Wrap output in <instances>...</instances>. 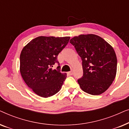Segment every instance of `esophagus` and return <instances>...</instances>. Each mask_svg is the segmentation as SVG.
Masks as SVG:
<instances>
[{"mask_svg": "<svg viewBox=\"0 0 129 129\" xmlns=\"http://www.w3.org/2000/svg\"><path fill=\"white\" fill-rule=\"evenodd\" d=\"M68 75H72L73 74V70H71V71L68 72Z\"/></svg>", "mask_w": 129, "mask_h": 129, "instance_id": "obj_1", "label": "esophagus"}]
</instances>
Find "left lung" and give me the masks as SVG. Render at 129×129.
Returning a JSON list of instances; mask_svg holds the SVG:
<instances>
[{
    "instance_id": "8db88e82",
    "label": "left lung",
    "mask_w": 129,
    "mask_h": 129,
    "mask_svg": "<svg viewBox=\"0 0 129 129\" xmlns=\"http://www.w3.org/2000/svg\"><path fill=\"white\" fill-rule=\"evenodd\" d=\"M82 60L83 75L77 80L82 90L99 95L112 84L117 72V57L112 46L93 34L80 35L70 40Z\"/></svg>"
}]
</instances>
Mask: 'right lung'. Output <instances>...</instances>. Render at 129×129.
Segmentation results:
<instances>
[{
  "label": "right lung",
  "instance_id": "add662e5",
  "mask_svg": "<svg viewBox=\"0 0 129 129\" xmlns=\"http://www.w3.org/2000/svg\"><path fill=\"white\" fill-rule=\"evenodd\" d=\"M70 37L39 36L22 49L20 72L28 87L38 96L48 98L61 89L67 77L61 73L57 56L69 41ZM56 63V70L52 68Z\"/></svg>",
  "mask_w": 129,
  "mask_h": 129
}]
</instances>
